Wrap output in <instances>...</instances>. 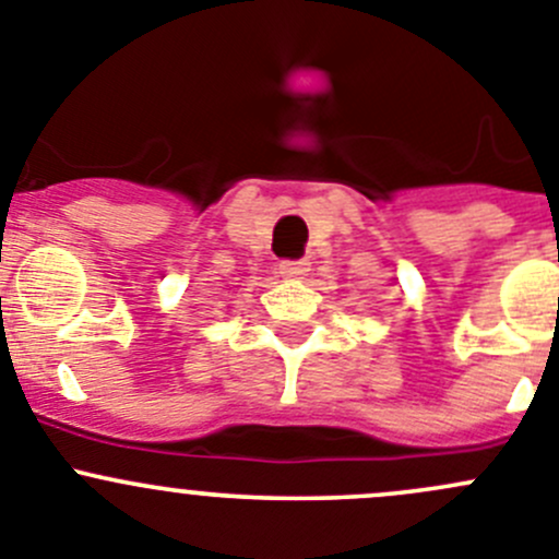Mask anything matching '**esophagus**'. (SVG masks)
I'll return each mask as SVG.
<instances>
[{
    "label": "esophagus",
    "mask_w": 559,
    "mask_h": 559,
    "mask_svg": "<svg viewBox=\"0 0 559 559\" xmlns=\"http://www.w3.org/2000/svg\"><path fill=\"white\" fill-rule=\"evenodd\" d=\"M308 267H311L308 259H284V262L278 264V273L284 275V278H300V275L308 273Z\"/></svg>",
    "instance_id": "esophagus-1"
}]
</instances>
